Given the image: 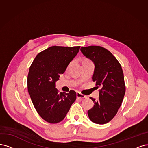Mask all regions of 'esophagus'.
I'll use <instances>...</instances> for the list:
<instances>
[{"mask_svg":"<svg viewBox=\"0 0 148 148\" xmlns=\"http://www.w3.org/2000/svg\"><path fill=\"white\" fill-rule=\"evenodd\" d=\"M76 97H77V98H80V99H83V98H86L87 97L85 95H84L83 94L80 93V92H77L76 93Z\"/></svg>","mask_w":148,"mask_h":148,"instance_id":"esophagus-1","label":"esophagus"}]
</instances>
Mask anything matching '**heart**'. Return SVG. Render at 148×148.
<instances>
[{"instance_id":"1","label":"heart","mask_w":148,"mask_h":148,"mask_svg":"<svg viewBox=\"0 0 148 148\" xmlns=\"http://www.w3.org/2000/svg\"><path fill=\"white\" fill-rule=\"evenodd\" d=\"M85 61H88V60H85Z\"/></svg>"}]
</instances>
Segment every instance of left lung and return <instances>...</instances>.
Returning a JSON list of instances; mask_svg holds the SVG:
<instances>
[{
    "mask_svg": "<svg viewBox=\"0 0 148 148\" xmlns=\"http://www.w3.org/2000/svg\"><path fill=\"white\" fill-rule=\"evenodd\" d=\"M80 51L95 64L93 81L100 88L99 99L90 97L93 107L88 111L89 119L97 124H104L116 115L125 93L121 65L110 51L100 46L81 47Z\"/></svg>",
    "mask_w": 148,
    "mask_h": 148,
    "instance_id": "obj_1",
    "label": "left lung"
}]
</instances>
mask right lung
<instances>
[{
  "label": "right lung",
  "mask_w": 148,
  "mask_h": 148,
  "mask_svg": "<svg viewBox=\"0 0 148 148\" xmlns=\"http://www.w3.org/2000/svg\"><path fill=\"white\" fill-rule=\"evenodd\" d=\"M80 46H52L38 54L30 66L27 90L39 116L50 123L63 121L76 99V92L59 93L55 82L78 53Z\"/></svg>",
  "instance_id": "obj_1"
}]
</instances>
